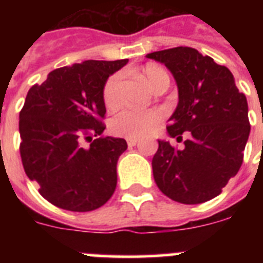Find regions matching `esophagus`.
Masks as SVG:
<instances>
[{"mask_svg": "<svg viewBox=\"0 0 263 263\" xmlns=\"http://www.w3.org/2000/svg\"><path fill=\"white\" fill-rule=\"evenodd\" d=\"M138 141H139L138 138H127L126 139V142L129 146H136L137 143H138Z\"/></svg>", "mask_w": 263, "mask_h": 263, "instance_id": "34e87169", "label": "esophagus"}]
</instances>
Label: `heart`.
Here are the masks:
<instances>
[{"label":"heart","instance_id":"1","mask_svg":"<svg viewBox=\"0 0 263 263\" xmlns=\"http://www.w3.org/2000/svg\"><path fill=\"white\" fill-rule=\"evenodd\" d=\"M141 76L153 89L159 84L170 83L168 73L162 67L147 64L141 69ZM122 76L115 73L106 80L103 90L104 104L106 108L116 109L122 103ZM163 115L158 109L138 110V109H125L110 120V130L117 136L127 138H138L150 134L160 122Z\"/></svg>","mask_w":263,"mask_h":263}]
</instances>
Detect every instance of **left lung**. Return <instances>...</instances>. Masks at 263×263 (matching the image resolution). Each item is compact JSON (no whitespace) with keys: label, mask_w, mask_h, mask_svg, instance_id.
Masks as SVG:
<instances>
[{"label":"left lung","mask_w":263,"mask_h":263,"mask_svg":"<svg viewBox=\"0 0 263 263\" xmlns=\"http://www.w3.org/2000/svg\"><path fill=\"white\" fill-rule=\"evenodd\" d=\"M146 58L170 69L179 101L167 133L182 141V150L158 141L153 175L158 188L174 201L200 204L217 195L236 176L249 138L248 101L232 72L195 48L175 47Z\"/></svg>","instance_id":"left-lung-1"}]
</instances>
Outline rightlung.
Listing matches in <instances>:
<instances>
[{
  "mask_svg": "<svg viewBox=\"0 0 263 263\" xmlns=\"http://www.w3.org/2000/svg\"><path fill=\"white\" fill-rule=\"evenodd\" d=\"M127 62L85 60L62 67L27 92L20 113L23 168L39 184V194L62 210H97L115 192L117 160L127 143L100 137L105 130L103 90Z\"/></svg>",
  "mask_w": 263,
  "mask_h": 263,
  "instance_id": "obj_1",
  "label": "right lung"
}]
</instances>
